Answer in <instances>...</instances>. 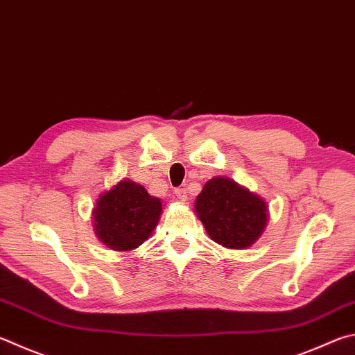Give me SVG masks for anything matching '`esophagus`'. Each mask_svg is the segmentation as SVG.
Returning <instances> with one entry per match:
<instances>
[{
    "label": "esophagus",
    "mask_w": 355,
    "mask_h": 355,
    "mask_svg": "<svg viewBox=\"0 0 355 355\" xmlns=\"http://www.w3.org/2000/svg\"><path fill=\"white\" fill-rule=\"evenodd\" d=\"M175 196L180 202H186V198H188V192H186L184 188H178L175 189Z\"/></svg>",
    "instance_id": "34e87169"
}]
</instances>
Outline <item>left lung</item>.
Returning a JSON list of instances; mask_svg holds the SVG:
<instances>
[{"instance_id":"left-lung-1","label":"left lung","mask_w":355,"mask_h":355,"mask_svg":"<svg viewBox=\"0 0 355 355\" xmlns=\"http://www.w3.org/2000/svg\"><path fill=\"white\" fill-rule=\"evenodd\" d=\"M196 212L206 233L230 250H247L268 223L266 200L228 177L206 182L196 198Z\"/></svg>"}]
</instances>
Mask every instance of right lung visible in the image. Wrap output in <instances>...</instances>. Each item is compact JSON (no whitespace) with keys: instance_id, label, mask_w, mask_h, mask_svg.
<instances>
[{"instance_id":"right-lung-1","label":"right lung","mask_w":355,"mask_h":355,"mask_svg":"<svg viewBox=\"0 0 355 355\" xmlns=\"http://www.w3.org/2000/svg\"><path fill=\"white\" fill-rule=\"evenodd\" d=\"M163 203L144 186L124 178L102 192L92 212L94 234L114 251H132L157 228Z\"/></svg>"}]
</instances>
